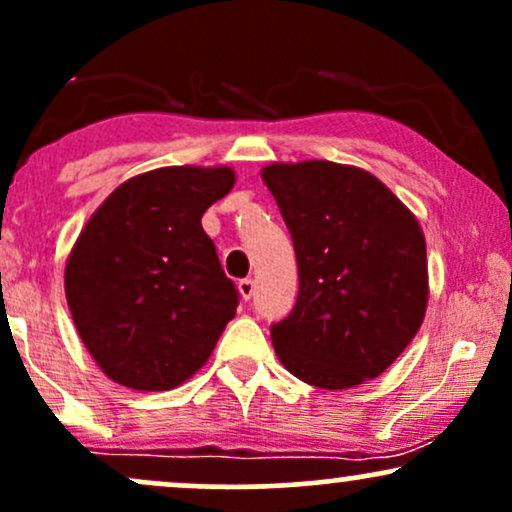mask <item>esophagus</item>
Instances as JSON below:
<instances>
[{
    "label": "esophagus",
    "instance_id": "obj_1",
    "mask_svg": "<svg viewBox=\"0 0 512 512\" xmlns=\"http://www.w3.org/2000/svg\"><path fill=\"white\" fill-rule=\"evenodd\" d=\"M238 291H240V296H243V301H250V298L255 296V281L240 279L238 281Z\"/></svg>",
    "mask_w": 512,
    "mask_h": 512
}]
</instances>
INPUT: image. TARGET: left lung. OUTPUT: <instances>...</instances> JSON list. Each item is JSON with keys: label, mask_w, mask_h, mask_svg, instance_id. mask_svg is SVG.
I'll use <instances>...</instances> for the list:
<instances>
[{"label": "left lung", "mask_w": 512, "mask_h": 512, "mask_svg": "<svg viewBox=\"0 0 512 512\" xmlns=\"http://www.w3.org/2000/svg\"><path fill=\"white\" fill-rule=\"evenodd\" d=\"M298 262V298L274 322L289 373L322 390L378 378L407 349L428 301L419 221L375 175L332 161L262 170Z\"/></svg>", "instance_id": "obj_1"}]
</instances>
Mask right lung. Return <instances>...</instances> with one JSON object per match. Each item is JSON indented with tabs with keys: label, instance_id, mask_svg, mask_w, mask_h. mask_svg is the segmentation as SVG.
I'll use <instances>...</instances> for the list:
<instances>
[{
	"label": "right lung",
	"instance_id": "obj_1",
	"mask_svg": "<svg viewBox=\"0 0 512 512\" xmlns=\"http://www.w3.org/2000/svg\"><path fill=\"white\" fill-rule=\"evenodd\" d=\"M233 182L231 168H158L117 187L88 219L64 291L76 332L115 383L180 385L236 315L240 293L202 228Z\"/></svg>",
	"mask_w": 512,
	"mask_h": 512
}]
</instances>
